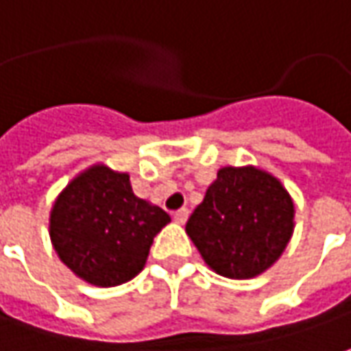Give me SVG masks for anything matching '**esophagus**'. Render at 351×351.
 <instances>
[{"instance_id": "esophagus-1", "label": "esophagus", "mask_w": 351, "mask_h": 351, "mask_svg": "<svg viewBox=\"0 0 351 351\" xmlns=\"http://www.w3.org/2000/svg\"><path fill=\"white\" fill-rule=\"evenodd\" d=\"M188 215H190V212H188L186 208H182V210H178V212H175V221L176 223H186Z\"/></svg>"}]
</instances>
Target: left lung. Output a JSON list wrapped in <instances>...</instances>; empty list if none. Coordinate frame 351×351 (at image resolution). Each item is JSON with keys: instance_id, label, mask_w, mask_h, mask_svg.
<instances>
[{"instance_id": "obj_1", "label": "left lung", "mask_w": 351, "mask_h": 351, "mask_svg": "<svg viewBox=\"0 0 351 351\" xmlns=\"http://www.w3.org/2000/svg\"><path fill=\"white\" fill-rule=\"evenodd\" d=\"M293 199L256 167H223L186 223L202 258L219 276L248 280L282 256L293 233Z\"/></svg>"}]
</instances>
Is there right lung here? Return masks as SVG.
Instances as JSON below:
<instances>
[{
    "label": "right lung",
    "instance_id": "obj_1",
    "mask_svg": "<svg viewBox=\"0 0 351 351\" xmlns=\"http://www.w3.org/2000/svg\"><path fill=\"white\" fill-rule=\"evenodd\" d=\"M169 213L138 198L130 175L104 165L83 171L54 202L50 239L60 260L87 284L114 287L136 278Z\"/></svg>",
    "mask_w": 351,
    "mask_h": 351
}]
</instances>
